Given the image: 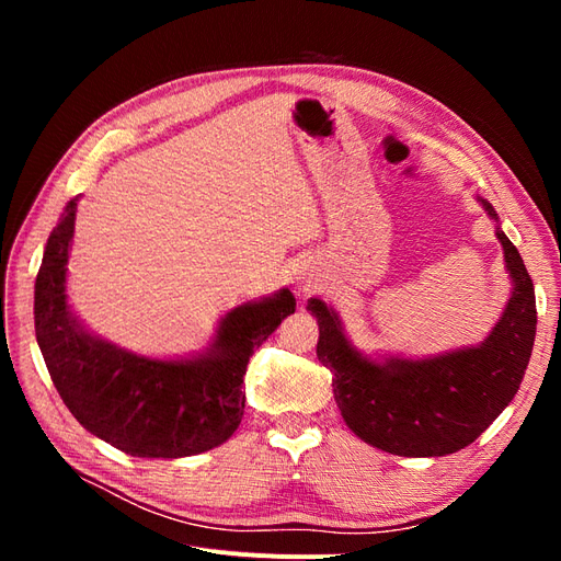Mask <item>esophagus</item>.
Listing matches in <instances>:
<instances>
[{
  "instance_id": "1",
  "label": "esophagus",
  "mask_w": 561,
  "mask_h": 561,
  "mask_svg": "<svg viewBox=\"0 0 561 561\" xmlns=\"http://www.w3.org/2000/svg\"><path fill=\"white\" fill-rule=\"evenodd\" d=\"M290 280L299 287V290H309V287H313L318 283V274L307 264H297L290 271Z\"/></svg>"
}]
</instances>
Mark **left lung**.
<instances>
[{"mask_svg": "<svg viewBox=\"0 0 561 561\" xmlns=\"http://www.w3.org/2000/svg\"><path fill=\"white\" fill-rule=\"evenodd\" d=\"M496 219L491 203L480 198ZM515 290L484 344L428 360H367L339 318L309 299L318 318V360L332 371L334 400L367 445L398 456H445L474 443L517 393L536 339V295L517 248L499 229Z\"/></svg>", "mask_w": 561, "mask_h": 561, "instance_id": "8db88e82", "label": "left lung"}]
</instances>
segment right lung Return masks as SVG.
I'll return each instance as SVG.
<instances>
[{"instance_id":"obj_1","label":"right lung","mask_w":561,"mask_h":561,"mask_svg":"<svg viewBox=\"0 0 561 561\" xmlns=\"http://www.w3.org/2000/svg\"><path fill=\"white\" fill-rule=\"evenodd\" d=\"M77 198L50 231L35 283V332L48 375L83 428L140 458H180L227 443L245 410L250 355L295 313L290 290L227 313L213 351L149 360L81 328L65 299Z\"/></svg>"}]
</instances>
